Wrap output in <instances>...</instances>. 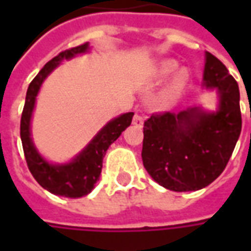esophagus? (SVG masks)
Segmentation results:
<instances>
[{"label": "esophagus", "instance_id": "1", "mask_svg": "<svg viewBox=\"0 0 251 251\" xmlns=\"http://www.w3.org/2000/svg\"><path fill=\"white\" fill-rule=\"evenodd\" d=\"M132 124H134L135 127H142V126H144V119H142V116L135 114V116L132 117Z\"/></svg>", "mask_w": 251, "mask_h": 251}]
</instances>
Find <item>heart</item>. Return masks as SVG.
Masks as SVG:
<instances>
[{"mask_svg":"<svg viewBox=\"0 0 251 251\" xmlns=\"http://www.w3.org/2000/svg\"><path fill=\"white\" fill-rule=\"evenodd\" d=\"M177 70V63L172 61V60H166L155 68L153 71V76L156 79H165L174 74ZM188 82V74L186 70H178L177 73L173 75L172 81L163 88V91L160 92L159 96L156 98V104L159 107H168L170 104H173L177 100L178 98L183 95V92L186 89Z\"/></svg>","mask_w":251,"mask_h":251,"instance_id":"1","label":"heart"}]
</instances>
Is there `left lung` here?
<instances>
[{
  "mask_svg": "<svg viewBox=\"0 0 251 251\" xmlns=\"http://www.w3.org/2000/svg\"><path fill=\"white\" fill-rule=\"evenodd\" d=\"M202 85L217 91L215 111L194 106L152 114L144 123V168L172 191H196L211 184L226 168L242 131L237 82L208 51Z\"/></svg>",
  "mask_w": 251,
  "mask_h": 251,
  "instance_id": "8db88e82",
  "label": "left lung"
}]
</instances>
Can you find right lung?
I'll list each match as a JSON object with an SVG mask.
<instances>
[{
  "label": "right lung",
  "mask_w": 251,
  "mask_h": 251,
  "mask_svg": "<svg viewBox=\"0 0 251 251\" xmlns=\"http://www.w3.org/2000/svg\"><path fill=\"white\" fill-rule=\"evenodd\" d=\"M88 51L89 43L81 44L78 47L61 51L46 64L27 88L21 119V140L30 173L33 175L36 181L51 194L68 198L83 197L93 190L100 176L101 163L106 151L120 137L121 132L130 126L134 116V113L130 111L109 121L93 137V140L68 163H50L39 153L32 140L30 121L36 104V96L42 88V83L63 60H71L75 55Z\"/></svg>",
  "instance_id": "obj_1"
}]
</instances>
